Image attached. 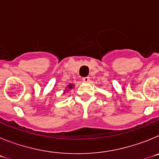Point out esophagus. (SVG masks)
Masks as SVG:
<instances>
[{
	"label": "esophagus",
	"instance_id": "34e87169",
	"mask_svg": "<svg viewBox=\"0 0 159 159\" xmlns=\"http://www.w3.org/2000/svg\"><path fill=\"white\" fill-rule=\"evenodd\" d=\"M83 81L84 83H88L90 81V78L89 77H84V78H83Z\"/></svg>",
	"mask_w": 159,
	"mask_h": 159
}]
</instances>
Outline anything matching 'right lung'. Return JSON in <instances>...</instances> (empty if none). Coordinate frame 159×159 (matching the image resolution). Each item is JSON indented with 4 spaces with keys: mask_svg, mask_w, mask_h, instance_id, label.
<instances>
[{
    "mask_svg": "<svg viewBox=\"0 0 159 159\" xmlns=\"http://www.w3.org/2000/svg\"><path fill=\"white\" fill-rule=\"evenodd\" d=\"M74 86H75V85H74V84H68V85H67V86L65 88L66 90H64V94H65L66 92H68L69 90H71V88H72ZM67 89H68L67 90H66Z\"/></svg>",
    "mask_w": 159,
    "mask_h": 159,
    "instance_id": "right-lung-1",
    "label": "right lung"
}]
</instances>
